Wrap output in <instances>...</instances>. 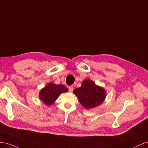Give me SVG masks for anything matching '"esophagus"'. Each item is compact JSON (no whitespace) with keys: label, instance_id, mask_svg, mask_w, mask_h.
Instances as JSON below:
<instances>
[{"label":"esophagus","instance_id":"1","mask_svg":"<svg viewBox=\"0 0 148 148\" xmlns=\"http://www.w3.org/2000/svg\"><path fill=\"white\" fill-rule=\"evenodd\" d=\"M69 89L70 92H72L73 90V86H69Z\"/></svg>","mask_w":148,"mask_h":148}]
</instances>
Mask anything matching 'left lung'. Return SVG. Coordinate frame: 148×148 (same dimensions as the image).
Masks as SVG:
<instances>
[{
	"label": "left lung",
	"mask_w": 148,
	"mask_h": 148,
	"mask_svg": "<svg viewBox=\"0 0 148 148\" xmlns=\"http://www.w3.org/2000/svg\"><path fill=\"white\" fill-rule=\"evenodd\" d=\"M73 93L85 109H90L100 106L105 100L106 92L91 79H84L81 87L75 89Z\"/></svg>",
	"instance_id": "left-lung-1"
}]
</instances>
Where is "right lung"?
Listing matches in <instances>:
<instances>
[{"mask_svg":"<svg viewBox=\"0 0 148 148\" xmlns=\"http://www.w3.org/2000/svg\"><path fill=\"white\" fill-rule=\"evenodd\" d=\"M68 91L63 84L49 83L39 91V97L46 106H52L62 93Z\"/></svg>","mask_w":148,"mask_h":148,"instance_id":"obj_1","label":"right lung"}]
</instances>
